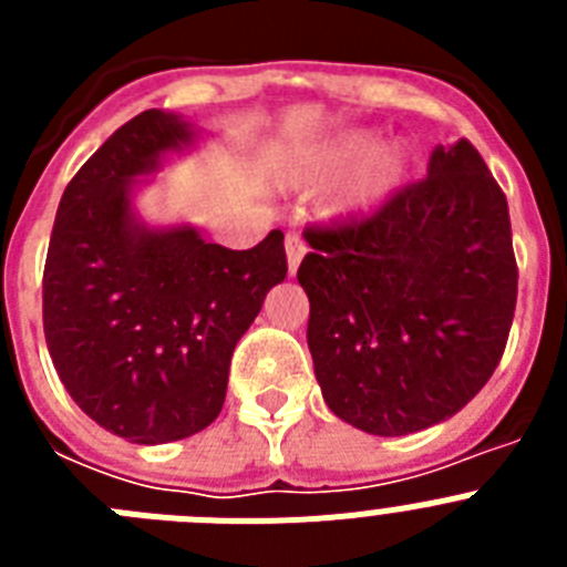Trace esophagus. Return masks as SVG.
Returning <instances> with one entry per match:
<instances>
[{
  "label": "esophagus",
  "mask_w": 567,
  "mask_h": 567,
  "mask_svg": "<svg viewBox=\"0 0 567 567\" xmlns=\"http://www.w3.org/2000/svg\"><path fill=\"white\" fill-rule=\"evenodd\" d=\"M284 247H287L289 275H295L300 267V260H303V255H307V244H303V238H300L298 233H289L287 240H284Z\"/></svg>",
  "instance_id": "1"
}]
</instances>
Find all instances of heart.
Here are the masks:
<instances>
[{
    "mask_svg": "<svg viewBox=\"0 0 567 567\" xmlns=\"http://www.w3.org/2000/svg\"><path fill=\"white\" fill-rule=\"evenodd\" d=\"M372 147L374 135L369 130H343L298 150L289 178L300 187H320L352 169L332 198V213L340 218L372 213L400 187L409 167L405 153L394 144Z\"/></svg>",
    "mask_w": 567,
    "mask_h": 567,
    "instance_id": "obj_1",
    "label": "heart"
}]
</instances>
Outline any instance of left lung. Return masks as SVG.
Masks as SVG:
<instances>
[{
	"instance_id": "8db88e82",
	"label": "left lung",
	"mask_w": 567,
	"mask_h": 567,
	"mask_svg": "<svg viewBox=\"0 0 567 567\" xmlns=\"http://www.w3.org/2000/svg\"><path fill=\"white\" fill-rule=\"evenodd\" d=\"M298 269L327 405L360 432L403 437L488 383L517 307L508 202L468 138L369 218L309 227Z\"/></svg>"
}]
</instances>
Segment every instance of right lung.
<instances>
[{
	"label": "right lung",
	"mask_w": 567,
	"mask_h": 567,
	"mask_svg": "<svg viewBox=\"0 0 567 567\" xmlns=\"http://www.w3.org/2000/svg\"><path fill=\"white\" fill-rule=\"evenodd\" d=\"M195 135L164 110L130 118L73 175L50 233L48 352L79 409L130 443L184 440L221 414L235 343L287 278L280 229L227 249L135 218V178Z\"/></svg>",
	"instance_id": "add662e5"
}]
</instances>
